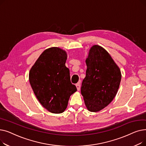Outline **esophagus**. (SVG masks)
<instances>
[{
	"instance_id": "esophagus-1",
	"label": "esophagus",
	"mask_w": 146,
	"mask_h": 146,
	"mask_svg": "<svg viewBox=\"0 0 146 146\" xmlns=\"http://www.w3.org/2000/svg\"><path fill=\"white\" fill-rule=\"evenodd\" d=\"M76 88H77L78 90H80V83H78L76 84Z\"/></svg>"
}]
</instances>
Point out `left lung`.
Wrapping results in <instances>:
<instances>
[{
	"label": "left lung",
	"instance_id": "left-lung-1",
	"mask_svg": "<svg viewBox=\"0 0 146 146\" xmlns=\"http://www.w3.org/2000/svg\"><path fill=\"white\" fill-rule=\"evenodd\" d=\"M86 63V77L81 94L90 112H98L108 105L115 96L121 82L120 69L104 48L94 45Z\"/></svg>",
	"mask_w": 146,
	"mask_h": 146
}]
</instances>
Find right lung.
Masks as SVG:
<instances>
[{
  "label": "right lung",
  "instance_id": "obj_1",
  "mask_svg": "<svg viewBox=\"0 0 146 146\" xmlns=\"http://www.w3.org/2000/svg\"><path fill=\"white\" fill-rule=\"evenodd\" d=\"M66 60L65 51L51 47L41 54L29 72V82L36 98L52 113L63 112L70 95L77 90L70 82Z\"/></svg>",
  "mask_w": 146,
  "mask_h": 146
}]
</instances>
